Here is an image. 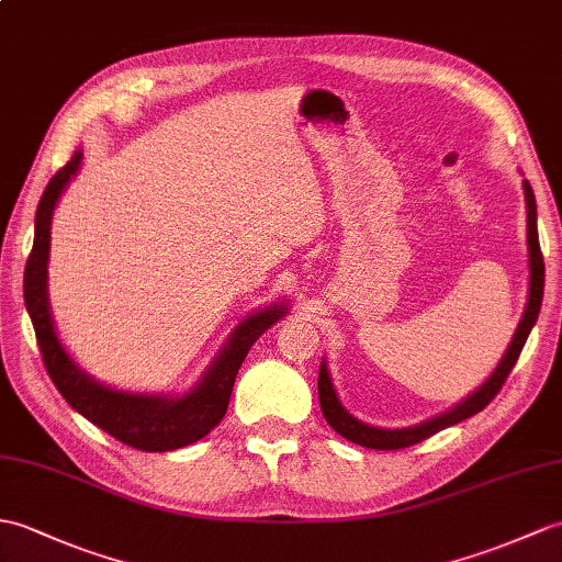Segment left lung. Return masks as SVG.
<instances>
[{
  "label": "left lung",
  "mask_w": 562,
  "mask_h": 562,
  "mask_svg": "<svg viewBox=\"0 0 562 562\" xmlns=\"http://www.w3.org/2000/svg\"><path fill=\"white\" fill-rule=\"evenodd\" d=\"M525 201H527V244H529V302L525 308V316H521L517 333L513 337L510 347H507L503 361L498 363V369L493 371V375L488 381L481 385L472 397H467L458 407L436 416V419L424 422L419 426L412 428H375L369 424H361L355 416L347 414L345 407L337 400L330 375H328V367L321 363V373H318V400H321V409L325 422H328L337 434L342 438L357 442V446L371 448V450H400V448H409L422 442L426 438H430L438 430L448 428L452 424H460L469 416L479 414L484 407H488L491 400L501 393L503 383L510 375L513 367L517 363L521 347H525L527 337L533 328V323L539 318L541 311V302H543V256H541V246H539V232H537V201H533V191L529 187V181H525Z\"/></svg>",
  "instance_id": "left-lung-1"
}]
</instances>
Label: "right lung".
<instances>
[{
  "label": "right lung",
  "mask_w": 562,
  "mask_h": 562,
  "mask_svg": "<svg viewBox=\"0 0 562 562\" xmlns=\"http://www.w3.org/2000/svg\"><path fill=\"white\" fill-rule=\"evenodd\" d=\"M78 165H81V153H76L45 187L35 213L33 249L29 260H25L23 272L25 308H29V316L33 321L35 340L41 347L45 369L61 397L78 414H83L98 428L108 430L112 438L122 440L124 446L143 452H167L191 446V442L211 434L222 422L241 361L249 355L258 335H263L272 323H278L286 308L270 306L246 318L232 333L227 347L222 349V355L215 359L199 387L179 400L122 393V390L95 383L93 378L76 367L59 345L47 306L49 220L64 187L76 175Z\"/></svg>",
  "instance_id": "1"
}]
</instances>
